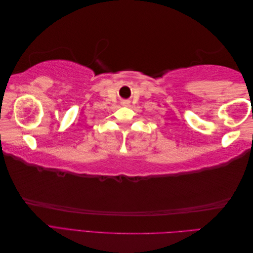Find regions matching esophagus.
Segmentation results:
<instances>
[{"mask_svg": "<svg viewBox=\"0 0 253 253\" xmlns=\"http://www.w3.org/2000/svg\"><path fill=\"white\" fill-rule=\"evenodd\" d=\"M121 104H122V105H124V106H127V105H128L129 103H128L127 101H124V102H121Z\"/></svg>", "mask_w": 253, "mask_h": 253, "instance_id": "34e87169", "label": "esophagus"}]
</instances>
